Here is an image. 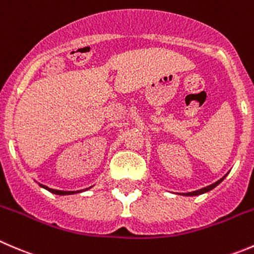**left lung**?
<instances>
[{
    "label": "left lung",
    "mask_w": 254,
    "mask_h": 254,
    "mask_svg": "<svg viewBox=\"0 0 254 254\" xmlns=\"http://www.w3.org/2000/svg\"><path fill=\"white\" fill-rule=\"evenodd\" d=\"M226 175H227V174H226ZM226 175H225V177H222V178H221L220 180H217V182H216V183H213V184L209 185V187H206V188H202V189H200V190H196V191H191V192H183V194H180V195H184V196H196V195H201V194H205V192L210 191V190H212L213 188H216V187H217V185L220 184V183L222 182L223 179H225V178H226Z\"/></svg>",
    "instance_id": "obj_1"
}]
</instances>
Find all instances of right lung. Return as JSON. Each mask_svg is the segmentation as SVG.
<instances>
[{
    "label": "right lung",
    "instance_id": "right-lung-1",
    "mask_svg": "<svg viewBox=\"0 0 254 254\" xmlns=\"http://www.w3.org/2000/svg\"><path fill=\"white\" fill-rule=\"evenodd\" d=\"M39 187L43 188V189L48 190V191L53 192V194H55V195H72V194H77V192L86 191V190L91 189V188H92V187H90V188H86V189H82V190H76V191H64V190H55V189H50V188L45 187V185H43V184H39Z\"/></svg>",
    "mask_w": 254,
    "mask_h": 254
}]
</instances>
